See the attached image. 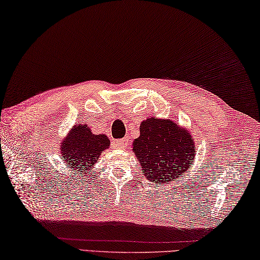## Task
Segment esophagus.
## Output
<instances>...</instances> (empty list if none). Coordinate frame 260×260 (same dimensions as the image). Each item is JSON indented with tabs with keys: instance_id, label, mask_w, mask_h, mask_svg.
<instances>
[{
	"instance_id": "1",
	"label": "esophagus",
	"mask_w": 260,
	"mask_h": 260,
	"mask_svg": "<svg viewBox=\"0 0 260 260\" xmlns=\"http://www.w3.org/2000/svg\"><path fill=\"white\" fill-rule=\"evenodd\" d=\"M127 144H129V142H127V139L124 138V139L117 140L115 145H116L117 148H122V150H125V148L127 147Z\"/></svg>"
}]
</instances>
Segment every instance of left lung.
Here are the masks:
<instances>
[{"instance_id":"1","label":"left lung","mask_w":260,"mask_h":260,"mask_svg":"<svg viewBox=\"0 0 260 260\" xmlns=\"http://www.w3.org/2000/svg\"><path fill=\"white\" fill-rule=\"evenodd\" d=\"M139 133L133 143V152L145 178L167 184L188 172L197 153L186 127L168 118L152 116L140 123Z\"/></svg>"}]
</instances>
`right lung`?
Listing matches in <instances>:
<instances>
[{
	"mask_svg": "<svg viewBox=\"0 0 260 260\" xmlns=\"http://www.w3.org/2000/svg\"><path fill=\"white\" fill-rule=\"evenodd\" d=\"M110 146L109 138L104 134L94 135L87 124H75L61 140L59 153L68 168L79 177L87 176L93 170L101 153Z\"/></svg>",
	"mask_w": 260,
	"mask_h": 260,
	"instance_id": "add662e5",
	"label": "right lung"
}]
</instances>
